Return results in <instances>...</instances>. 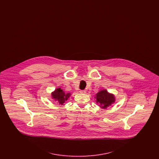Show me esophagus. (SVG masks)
<instances>
[{
    "instance_id": "esophagus-1",
    "label": "esophagus",
    "mask_w": 159,
    "mask_h": 159,
    "mask_svg": "<svg viewBox=\"0 0 159 159\" xmlns=\"http://www.w3.org/2000/svg\"><path fill=\"white\" fill-rule=\"evenodd\" d=\"M80 92L81 93H86V90H81V91H80Z\"/></svg>"
}]
</instances>
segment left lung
Masks as SVG:
<instances>
[{
	"label": "left lung",
	"instance_id": "obj_1",
	"mask_svg": "<svg viewBox=\"0 0 159 159\" xmlns=\"http://www.w3.org/2000/svg\"><path fill=\"white\" fill-rule=\"evenodd\" d=\"M95 98L97 99L96 102L98 104L99 106L104 109H106L115 102L113 94L110 93L106 90H101L98 92Z\"/></svg>",
	"mask_w": 159,
	"mask_h": 159
}]
</instances>
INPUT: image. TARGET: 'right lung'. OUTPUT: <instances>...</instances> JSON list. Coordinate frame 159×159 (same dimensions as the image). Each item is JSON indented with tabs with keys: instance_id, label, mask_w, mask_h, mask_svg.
<instances>
[{
	"instance_id": "obj_1",
	"label": "right lung",
	"mask_w": 159,
	"mask_h": 159,
	"mask_svg": "<svg viewBox=\"0 0 159 159\" xmlns=\"http://www.w3.org/2000/svg\"><path fill=\"white\" fill-rule=\"evenodd\" d=\"M52 98L59 104V105H63L64 103L70 97L71 93H66L60 88L56 89L51 93Z\"/></svg>"
}]
</instances>
